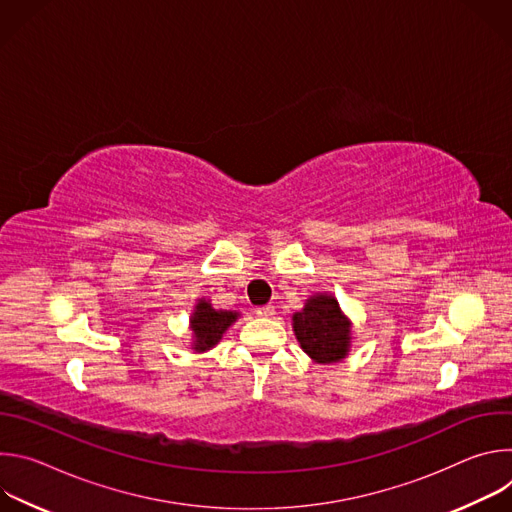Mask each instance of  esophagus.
Instances as JSON below:
<instances>
[{
  "label": "esophagus",
  "instance_id": "obj_1",
  "mask_svg": "<svg viewBox=\"0 0 512 512\" xmlns=\"http://www.w3.org/2000/svg\"><path fill=\"white\" fill-rule=\"evenodd\" d=\"M255 314H257L259 318H273V316H275V308H273V306H259V308L255 310Z\"/></svg>",
  "mask_w": 512,
  "mask_h": 512
}]
</instances>
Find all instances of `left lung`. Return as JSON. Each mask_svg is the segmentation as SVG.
<instances>
[{"instance_id": "left-lung-1", "label": "left lung", "mask_w": 512, "mask_h": 512, "mask_svg": "<svg viewBox=\"0 0 512 512\" xmlns=\"http://www.w3.org/2000/svg\"><path fill=\"white\" fill-rule=\"evenodd\" d=\"M291 328L302 350L318 364L340 362L352 348V320L328 291L310 296L304 308L291 316Z\"/></svg>"}]
</instances>
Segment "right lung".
<instances>
[{
  "instance_id": "right-lung-1",
  "label": "right lung",
  "mask_w": 512,
  "mask_h": 512,
  "mask_svg": "<svg viewBox=\"0 0 512 512\" xmlns=\"http://www.w3.org/2000/svg\"><path fill=\"white\" fill-rule=\"evenodd\" d=\"M241 318L237 310H216L210 300L198 298L190 314V348L194 352H208L223 340V334Z\"/></svg>"
}]
</instances>
